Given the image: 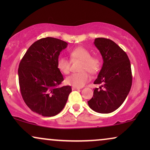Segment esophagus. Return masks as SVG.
I'll return each mask as SVG.
<instances>
[{"mask_svg": "<svg viewBox=\"0 0 150 150\" xmlns=\"http://www.w3.org/2000/svg\"><path fill=\"white\" fill-rule=\"evenodd\" d=\"M71 89H72V90H78V89H81V88H79V87H73L72 88H71Z\"/></svg>", "mask_w": 150, "mask_h": 150, "instance_id": "34e87169", "label": "esophagus"}]
</instances>
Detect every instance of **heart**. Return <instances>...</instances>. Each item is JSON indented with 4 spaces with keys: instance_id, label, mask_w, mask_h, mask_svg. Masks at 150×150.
<instances>
[{
    "instance_id": "1",
    "label": "heart",
    "mask_w": 150,
    "mask_h": 150,
    "mask_svg": "<svg viewBox=\"0 0 150 150\" xmlns=\"http://www.w3.org/2000/svg\"><path fill=\"white\" fill-rule=\"evenodd\" d=\"M70 58L72 61H81L80 65V72L71 74L65 79V83L75 87H82L89 81L90 74L97 73L101 66L100 59L96 56H91V52L87 48L83 46H79L74 48L69 52ZM57 65L61 72L68 74L70 71L71 63L67 57L59 56L57 59Z\"/></svg>"
}]
</instances>
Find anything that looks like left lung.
Masks as SVG:
<instances>
[{
  "instance_id": "1",
  "label": "left lung",
  "mask_w": 150,
  "mask_h": 150,
  "mask_svg": "<svg viewBox=\"0 0 150 150\" xmlns=\"http://www.w3.org/2000/svg\"><path fill=\"white\" fill-rule=\"evenodd\" d=\"M94 44L103 59V65L94 84L100 85L93 91L89 106L100 113H110L126 100L132 86L131 65L126 53L113 41L96 38Z\"/></svg>"
}]
</instances>
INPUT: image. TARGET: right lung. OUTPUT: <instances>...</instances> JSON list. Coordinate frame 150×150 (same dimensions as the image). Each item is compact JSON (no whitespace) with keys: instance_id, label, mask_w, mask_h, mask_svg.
Returning a JSON list of instances; mask_svg holds the SVG:
<instances>
[{"instance_id":"add662e5","label":"right lung","mask_w":150,"mask_h":150,"mask_svg":"<svg viewBox=\"0 0 150 150\" xmlns=\"http://www.w3.org/2000/svg\"><path fill=\"white\" fill-rule=\"evenodd\" d=\"M67 46V42L59 39H40L29 47L19 64L22 98L32 111L44 117L59 113L71 91L70 86L58 87L64 79L57 61Z\"/></svg>"}]
</instances>
